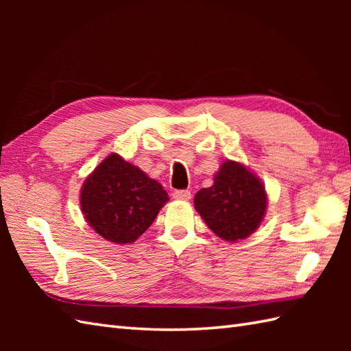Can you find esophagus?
I'll return each mask as SVG.
<instances>
[{"label":"esophagus","mask_w":351,"mask_h":351,"mask_svg":"<svg viewBox=\"0 0 351 351\" xmlns=\"http://www.w3.org/2000/svg\"><path fill=\"white\" fill-rule=\"evenodd\" d=\"M173 197L178 200H189V199H191V191L190 190H175Z\"/></svg>","instance_id":"esophagus-1"}]
</instances>
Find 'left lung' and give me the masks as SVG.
Returning <instances> with one entry per match:
<instances>
[{"label": "left lung", "instance_id": "1", "mask_svg": "<svg viewBox=\"0 0 351 351\" xmlns=\"http://www.w3.org/2000/svg\"><path fill=\"white\" fill-rule=\"evenodd\" d=\"M195 208L215 235L238 241L255 232L263 221L267 193L243 164L225 161L211 187L196 193Z\"/></svg>", "mask_w": 351, "mask_h": 351}]
</instances>
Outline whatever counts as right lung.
Returning a JSON list of instances; mask_svg holds the SVG:
<instances>
[{
    "mask_svg": "<svg viewBox=\"0 0 351 351\" xmlns=\"http://www.w3.org/2000/svg\"><path fill=\"white\" fill-rule=\"evenodd\" d=\"M169 200L160 182L111 154L81 189V211L102 238L117 244L134 243L152 225Z\"/></svg>",
    "mask_w": 351,
    "mask_h": 351,
    "instance_id": "right-lung-1",
    "label": "right lung"
}]
</instances>
